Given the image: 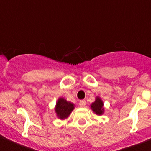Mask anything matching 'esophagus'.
Returning <instances> with one entry per match:
<instances>
[{
    "label": "esophagus",
    "instance_id": "obj_1",
    "mask_svg": "<svg viewBox=\"0 0 151 151\" xmlns=\"http://www.w3.org/2000/svg\"><path fill=\"white\" fill-rule=\"evenodd\" d=\"M86 105V101L85 100H81L80 101V106H85Z\"/></svg>",
    "mask_w": 151,
    "mask_h": 151
}]
</instances>
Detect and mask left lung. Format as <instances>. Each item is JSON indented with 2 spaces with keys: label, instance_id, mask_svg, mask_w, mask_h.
Returning <instances> with one entry per match:
<instances>
[{
  "label": "left lung",
  "instance_id": "left-lung-1",
  "mask_svg": "<svg viewBox=\"0 0 151 151\" xmlns=\"http://www.w3.org/2000/svg\"><path fill=\"white\" fill-rule=\"evenodd\" d=\"M91 109L96 115H102L104 113V102L99 96H96L95 101L91 104Z\"/></svg>",
  "mask_w": 151,
  "mask_h": 151
}]
</instances>
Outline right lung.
Segmentation results:
<instances>
[{
    "label": "right lung",
    "instance_id": "1",
    "mask_svg": "<svg viewBox=\"0 0 151 151\" xmlns=\"http://www.w3.org/2000/svg\"><path fill=\"white\" fill-rule=\"evenodd\" d=\"M74 104L68 101L63 97H60L58 99L55 106V112L56 116L60 120H65L68 118L74 109Z\"/></svg>",
    "mask_w": 151,
    "mask_h": 151
}]
</instances>
